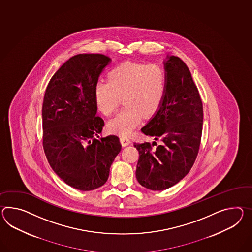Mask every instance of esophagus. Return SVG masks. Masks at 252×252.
<instances>
[{
	"instance_id": "obj_1",
	"label": "esophagus",
	"mask_w": 252,
	"mask_h": 252,
	"mask_svg": "<svg viewBox=\"0 0 252 252\" xmlns=\"http://www.w3.org/2000/svg\"><path fill=\"white\" fill-rule=\"evenodd\" d=\"M120 141L122 143V145H123L124 147L127 146V145H129V144L131 143L130 137L127 136V135H121V136H120Z\"/></svg>"
}]
</instances>
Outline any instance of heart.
Returning a JSON list of instances; mask_svg holds the SVG:
<instances>
[{"label":"heart","instance_id":"heart-1","mask_svg":"<svg viewBox=\"0 0 252 252\" xmlns=\"http://www.w3.org/2000/svg\"><path fill=\"white\" fill-rule=\"evenodd\" d=\"M167 77L158 64L124 62L112 69L108 81L98 82L94 88L95 103L105 116H111L120 104L126 106L109 123V128L127 135L137 126L143 116L154 115L163 103Z\"/></svg>","mask_w":252,"mask_h":252}]
</instances>
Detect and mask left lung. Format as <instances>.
<instances>
[{"mask_svg":"<svg viewBox=\"0 0 252 252\" xmlns=\"http://www.w3.org/2000/svg\"><path fill=\"white\" fill-rule=\"evenodd\" d=\"M167 84L159 109L141 132L155 141L134 143L139 153L135 176L151 190H164L190 171L198 154L203 104L190 71L177 56L165 63Z\"/></svg>","mask_w":252,"mask_h":252,"instance_id":"1","label":"left lung"}]
</instances>
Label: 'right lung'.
I'll list each match as a JSON object with an SVG mask.
<instances>
[{
  "label": "right lung",
  "instance_id": "1",
  "mask_svg": "<svg viewBox=\"0 0 252 252\" xmlns=\"http://www.w3.org/2000/svg\"><path fill=\"white\" fill-rule=\"evenodd\" d=\"M110 58L100 54L71 57L49 81L43 97V147L50 166L72 188L89 191L107 181L121 150L117 135L100 136L94 88Z\"/></svg>",
  "mask_w": 252,
  "mask_h": 252
}]
</instances>
